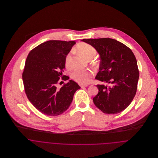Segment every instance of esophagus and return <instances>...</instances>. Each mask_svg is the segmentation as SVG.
I'll return each mask as SVG.
<instances>
[{
    "label": "esophagus",
    "mask_w": 158,
    "mask_h": 158,
    "mask_svg": "<svg viewBox=\"0 0 158 158\" xmlns=\"http://www.w3.org/2000/svg\"><path fill=\"white\" fill-rule=\"evenodd\" d=\"M80 86L81 88H84V87H87L88 86V85H83V84H80Z\"/></svg>",
    "instance_id": "34e87169"
}]
</instances>
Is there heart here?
Wrapping results in <instances>:
<instances>
[{
	"instance_id": "b5f03b06",
	"label": "heart",
	"mask_w": 158,
	"mask_h": 158,
	"mask_svg": "<svg viewBox=\"0 0 158 158\" xmlns=\"http://www.w3.org/2000/svg\"><path fill=\"white\" fill-rule=\"evenodd\" d=\"M76 50L83 56L88 60H91L94 58L97 54L96 49L92 45L86 43H80L76 47ZM71 56L68 54L65 58V66L66 68L70 66ZM92 72L88 69H76L71 74L72 78L76 81L86 84L89 82Z\"/></svg>"
}]
</instances>
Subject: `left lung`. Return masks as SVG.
I'll list each match as a JSON object with an SVG mask.
<instances>
[{
  "instance_id": "1",
  "label": "left lung",
  "mask_w": 158,
  "mask_h": 158,
  "mask_svg": "<svg viewBox=\"0 0 158 158\" xmlns=\"http://www.w3.org/2000/svg\"><path fill=\"white\" fill-rule=\"evenodd\" d=\"M93 46L100 57L95 79L109 86L97 85L98 93L93 98L95 105L105 114H117L125 110L137 91L139 73L132 50L111 38L83 39Z\"/></svg>"
}]
</instances>
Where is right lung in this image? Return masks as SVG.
Masks as SVG:
<instances>
[{"mask_svg":"<svg viewBox=\"0 0 158 158\" xmlns=\"http://www.w3.org/2000/svg\"><path fill=\"white\" fill-rule=\"evenodd\" d=\"M75 43L48 41L28 55L23 73L25 92L32 105L46 115L56 116L66 111L75 92L80 88L73 80L60 89L56 88L60 79L68 80V76L63 74L65 58Z\"/></svg>","mask_w":158,"mask_h":158,"instance_id":"obj_1","label":"right lung"}]
</instances>
